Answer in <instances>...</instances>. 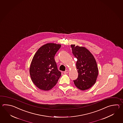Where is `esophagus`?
Here are the masks:
<instances>
[{"label": "esophagus", "mask_w": 123, "mask_h": 123, "mask_svg": "<svg viewBox=\"0 0 123 123\" xmlns=\"http://www.w3.org/2000/svg\"><path fill=\"white\" fill-rule=\"evenodd\" d=\"M68 73V70H66L64 72V73L65 74H66V73Z\"/></svg>", "instance_id": "esophagus-1"}]
</instances>
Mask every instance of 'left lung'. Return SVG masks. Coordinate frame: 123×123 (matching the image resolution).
Masks as SVG:
<instances>
[{
	"label": "left lung",
	"instance_id": "8db88e82",
	"mask_svg": "<svg viewBox=\"0 0 123 123\" xmlns=\"http://www.w3.org/2000/svg\"><path fill=\"white\" fill-rule=\"evenodd\" d=\"M72 52L77 58L76 67L78 76L73 82L78 88L82 91L89 89L97 80L98 70L93 55L85 47L71 45Z\"/></svg>",
	"mask_w": 123,
	"mask_h": 123
}]
</instances>
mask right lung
Segmentation results:
<instances>
[{
	"label": "right lung",
	"instance_id": "add662e5",
	"mask_svg": "<svg viewBox=\"0 0 123 123\" xmlns=\"http://www.w3.org/2000/svg\"><path fill=\"white\" fill-rule=\"evenodd\" d=\"M61 45L48 43L42 46L35 54L29 73L31 80L39 89H52L61 76L55 60V56Z\"/></svg>",
	"mask_w": 123,
	"mask_h": 123
}]
</instances>
